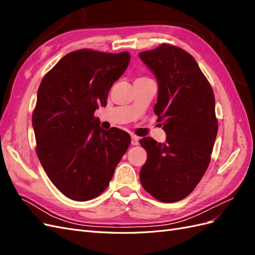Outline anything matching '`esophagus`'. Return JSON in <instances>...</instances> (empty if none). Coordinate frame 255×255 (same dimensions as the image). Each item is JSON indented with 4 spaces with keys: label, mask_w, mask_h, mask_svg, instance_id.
I'll return each instance as SVG.
<instances>
[{
    "label": "esophagus",
    "mask_w": 255,
    "mask_h": 255,
    "mask_svg": "<svg viewBox=\"0 0 255 255\" xmlns=\"http://www.w3.org/2000/svg\"><path fill=\"white\" fill-rule=\"evenodd\" d=\"M138 142H139V137H137L135 135L132 136V144L133 145H137Z\"/></svg>",
    "instance_id": "obj_1"
}]
</instances>
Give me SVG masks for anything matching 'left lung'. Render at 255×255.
Here are the masks:
<instances>
[{
	"label": "left lung",
	"mask_w": 255,
	"mask_h": 255,
	"mask_svg": "<svg viewBox=\"0 0 255 255\" xmlns=\"http://www.w3.org/2000/svg\"><path fill=\"white\" fill-rule=\"evenodd\" d=\"M158 84L157 115L164 143L144 137L148 157L140 170L142 187L158 201L186 198L201 181L211 161L218 130L215 96L195 58L170 44L139 53Z\"/></svg>",
	"instance_id": "1"
}]
</instances>
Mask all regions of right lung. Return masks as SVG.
Here are the masks:
<instances>
[{
	"mask_svg": "<svg viewBox=\"0 0 255 255\" xmlns=\"http://www.w3.org/2000/svg\"><path fill=\"white\" fill-rule=\"evenodd\" d=\"M129 58L128 52L74 51L44 75L38 88L32 118L37 156L51 182L74 201L101 195L129 146L128 133L103 129L94 116L106 106Z\"/></svg>",
	"mask_w": 255,
	"mask_h": 255,
	"instance_id": "add662e5",
	"label": "right lung"
}]
</instances>
